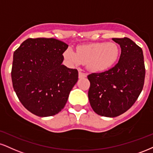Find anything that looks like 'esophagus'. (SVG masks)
<instances>
[{"instance_id":"esophagus-1","label":"esophagus","mask_w":153,"mask_h":153,"mask_svg":"<svg viewBox=\"0 0 153 153\" xmlns=\"http://www.w3.org/2000/svg\"><path fill=\"white\" fill-rule=\"evenodd\" d=\"M78 77L79 78H84L87 77V74L85 73H82V72H79L78 73Z\"/></svg>"}]
</instances>
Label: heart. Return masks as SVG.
<instances>
[{"label":"heart","instance_id":"heart-1","mask_svg":"<svg viewBox=\"0 0 153 153\" xmlns=\"http://www.w3.org/2000/svg\"><path fill=\"white\" fill-rule=\"evenodd\" d=\"M120 53V51L116 43L101 42L78 45L76 53L71 48H68L63 56L72 65L84 63L90 71L101 73L115 65Z\"/></svg>","mask_w":153,"mask_h":153}]
</instances>
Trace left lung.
<instances>
[{
    "instance_id": "obj_1",
    "label": "left lung",
    "mask_w": 153,
    "mask_h": 153,
    "mask_svg": "<svg viewBox=\"0 0 153 153\" xmlns=\"http://www.w3.org/2000/svg\"><path fill=\"white\" fill-rule=\"evenodd\" d=\"M113 40L121 48L118 62L103 73L88 75L92 108L97 115L109 117L118 116L131 108L143 90L145 76L141 48L128 38Z\"/></svg>"
}]
</instances>
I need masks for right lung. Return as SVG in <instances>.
<instances>
[{
    "mask_svg": "<svg viewBox=\"0 0 153 153\" xmlns=\"http://www.w3.org/2000/svg\"><path fill=\"white\" fill-rule=\"evenodd\" d=\"M68 47L55 38H28L13 53V89L23 105L37 116L61 111L78 81V71L62 64Z\"/></svg>",
    "mask_w": 153,
    "mask_h": 153,
    "instance_id": "add662e5",
    "label": "right lung"
}]
</instances>
